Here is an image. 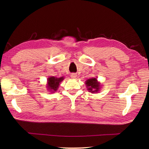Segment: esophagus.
Instances as JSON below:
<instances>
[{"label": "esophagus", "mask_w": 149, "mask_h": 149, "mask_svg": "<svg viewBox=\"0 0 149 149\" xmlns=\"http://www.w3.org/2000/svg\"><path fill=\"white\" fill-rule=\"evenodd\" d=\"M70 76H71V77L73 78V79H75V78L77 77V74H74V73H73V74H71Z\"/></svg>", "instance_id": "34e87169"}]
</instances>
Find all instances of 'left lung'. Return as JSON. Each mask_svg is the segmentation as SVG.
<instances>
[{"mask_svg": "<svg viewBox=\"0 0 149 149\" xmlns=\"http://www.w3.org/2000/svg\"><path fill=\"white\" fill-rule=\"evenodd\" d=\"M85 84L88 90L91 93H99L101 88L100 83L97 81V77L88 79L85 81Z\"/></svg>", "mask_w": 149, "mask_h": 149, "instance_id": "left-lung-1", "label": "left lung"}]
</instances>
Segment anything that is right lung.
Masks as SVG:
<instances>
[{
  "mask_svg": "<svg viewBox=\"0 0 149 149\" xmlns=\"http://www.w3.org/2000/svg\"><path fill=\"white\" fill-rule=\"evenodd\" d=\"M64 80V77H56L54 76H50L47 78V89L50 93H54L58 90L60 83Z\"/></svg>",
  "mask_w": 149,
  "mask_h": 149,
  "instance_id": "obj_1",
  "label": "right lung"
}]
</instances>
